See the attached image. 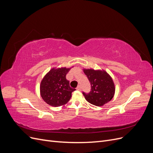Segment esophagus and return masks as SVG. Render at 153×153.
<instances>
[{
    "label": "esophagus",
    "mask_w": 153,
    "mask_h": 153,
    "mask_svg": "<svg viewBox=\"0 0 153 153\" xmlns=\"http://www.w3.org/2000/svg\"><path fill=\"white\" fill-rule=\"evenodd\" d=\"M76 89H77L78 91H80V90H81V87H80V85H78V86L76 87Z\"/></svg>",
    "instance_id": "obj_1"
}]
</instances>
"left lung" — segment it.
Instances as JSON below:
<instances>
[{
  "mask_svg": "<svg viewBox=\"0 0 153 153\" xmlns=\"http://www.w3.org/2000/svg\"><path fill=\"white\" fill-rule=\"evenodd\" d=\"M89 79L91 90L89 93L83 92L85 100L95 106H101L113 98L115 94V84L112 77L103 69H83Z\"/></svg>",
  "mask_w": 153,
  "mask_h": 153,
  "instance_id": "obj_1",
  "label": "left lung"
}]
</instances>
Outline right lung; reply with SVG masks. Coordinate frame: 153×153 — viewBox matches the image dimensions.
I'll return each instance as SVG.
<instances>
[{
  "label": "right lung",
  "instance_id": "obj_1",
  "mask_svg": "<svg viewBox=\"0 0 153 153\" xmlns=\"http://www.w3.org/2000/svg\"><path fill=\"white\" fill-rule=\"evenodd\" d=\"M71 68H53L46 74L41 82L40 94L45 102L57 107L66 104L75 91L69 86L66 74Z\"/></svg>",
  "mask_w": 153,
  "mask_h": 153
}]
</instances>
